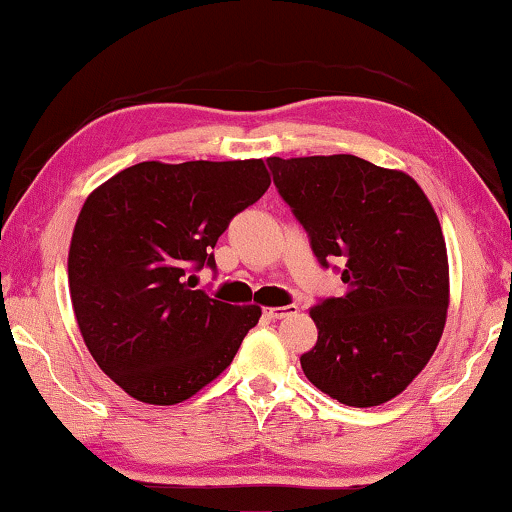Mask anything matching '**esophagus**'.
<instances>
[{"label": "esophagus", "instance_id": "1", "mask_svg": "<svg viewBox=\"0 0 512 512\" xmlns=\"http://www.w3.org/2000/svg\"><path fill=\"white\" fill-rule=\"evenodd\" d=\"M297 313V306H276V308H266L264 315L269 320H280V318H287V315Z\"/></svg>", "mask_w": 512, "mask_h": 512}]
</instances>
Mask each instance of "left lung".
<instances>
[{"label": "left lung", "instance_id": "left-lung-1", "mask_svg": "<svg viewBox=\"0 0 512 512\" xmlns=\"http://www.w3.org/2000/svg\"><path fill=\"white\" fill-rule=\"evenodd\" d=\"M266 162L318 262L343 264L345 292L311 308L318 343L301 369L345 406L394 399L427 366L448 318V250L434 206L408 174L355 155Z\"/></svg>", "mask_w": 512, "mask_h": 512}]
</instances>
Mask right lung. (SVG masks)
Here are the masks:
<instances>
[{"mask_svg": "<svg viewBox=\"0 0 512 512\" xmlns=\"http://www.w3.org/2000/svg\"><path fill=\"white\" fill-rule=\"evenodd\" d=\"M262 160L141 162L85 199L69 292L90 355L129 397L174 406L232 364L262 308L194 290L236 213L269 190Z\"/></svg>", "mask_w": 512, "mask_h": 512, "instance_id": "add662e5", "label": "right lung"}]
</instances>
